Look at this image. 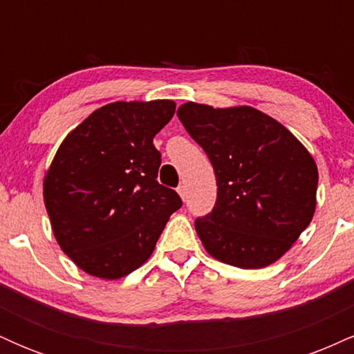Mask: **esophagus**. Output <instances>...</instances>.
<instances>
[{
  "mask_svg": "<svg viewBox=\"0 0 354 354\" xmlns=\"http://www.w3.org/2000/svg\"><path fill=\"white\" fill-rule=\"evenodd\" d=\"M176 191H178V194H180V196H181V200L185 201V200H186V186H185V185L178 186Z\"/></svg>",
  "mask_w": 354,
  "mask_h": 354,
  "instance_id": "esophagus-1",
  "label": "esophagus"
}]
</instances>
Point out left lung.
Masks as SVG:
<instances>
[{"mask_svg": "<svg viewBox=\"0 0 354 354\" xmlns=\"http://www.w3.org/2000/svg\"><path fill=\"white\" fill-rule=\"evenodd\" d=\"M176 115L216 176V205L194 221L205 250L243 270L278 261L315 214L318 168L310 151L274 118L251 106L188 101Z\"/></svg>", "mask_w": 354, "mask_h": 354, "instance_id": "left-lung-1", "label": "left lung"}]
</instances>
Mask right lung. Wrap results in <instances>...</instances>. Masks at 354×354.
I'll list each match as a JSON object with an SVG mask.
<instances>
[{"instance_id": "obj_1", "label": "right lung", "mask_w": 354, "mask_h": 354, "mask_svg": "<svg viewBox=\"0 0 354 354\" xmlns=\"http://www.w3.org/2000/svg\"><path fill=\"white\" fill-rule=\"evenodd\" d=\"M171 100L115 101L63 140L44 174L43 198L56 241L84 273L120 279L148 261L181 208L156 181L153 138L171 120Z\"/></svg>"}]
</instances>
